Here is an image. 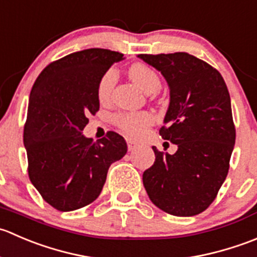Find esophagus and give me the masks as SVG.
Returning <instances> with one entry per match:
<instances>
[{"instance_id":"34e87169","label":"esophagus","mask_w":257,"mask_h":257,"mask_svg":"<svg viewBox=\"0 0 257 257\" xmlns=\"http://www.w3.org/2000/svg\"><path fill=\"white\" fill-rule=\"evenodd\" d=\"M137 147V144L135 141H132V140H127V149L128 151H134V150H136Z\"/></svg>"}]
</instances>
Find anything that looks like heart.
<instances>
[{"label":"heart","instance_id":"1","mask_svg":"<svg viewBox=\"0 0 257 257\" xmlns=\"http://www.w3.org/2000/svg\"><path fill=\"white\" fill-rule=\"evenodd\" d=\"M128 77L146 93H156L160 90L161 81L156 71L149 65L135 62L128 67ZM116 71L113 68L106 71L100 78L97 86V96L101 102H106L111 97L115 88ZM152 116L149 112H126L115 116V123L123 134L130 137H140L145 130L152 123Z\"/></svg>","mask_w":257,"mask_h":257}]
</instances>
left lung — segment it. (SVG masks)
<instances>
[{
  "label": "left lung",
  "instance_id": "1",
  "mask_svg": "<svg viewBox=\"0 0 257 257\" xmlns=\"http://www.w3.org/2000/svg\"><path fill=\"white\" fill-rule=\"evenodd\" d=\"M139 57L169 83L170 105L160 135L179 147L170 155L152 146L156 159L142 175L144 186L162 211L197 215L217 196L235 146L227 86L216 68L186 52Z\"/></svg>",
  "mask_w": 257,
  "mask_h": 257
}]
</instances>
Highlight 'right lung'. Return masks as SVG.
<instances>
[{
  "instance_id": "1",
  "label": "right lung",
  "mask_w": 257,
  "mask_h": 257,
  "mask_svg": "<svg viewBox=\"0 0 257 257\" xmlns=\"http://www.w3.org/2000/svg\"><path fill=\"white\" fill-rule=\"evenodd\" d=\"M122 57L105 48L70 53L46 66L32 86L24 127L29 177L58 211L95 201L108 167L127 152L123 137L113 131L96 142L81 134L88 115L100 110V78Z\"/></svg>"
}]
</instances>
